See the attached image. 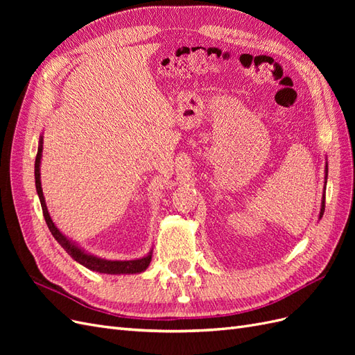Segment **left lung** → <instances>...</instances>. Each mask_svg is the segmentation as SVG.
Returning a JSON list of instances; mask_svg holds the SVG:
<instances>
[{"label":"left lung","mask_w":355,"mask_h":355,"mask_svg":"<svg viewBox=\"0 0 355 355\" xmlns=\"http://www.w3.org/2000/svg\"><path fill=\"white\" fill-rule=\"evenodd\" d=\"M326 179H327V166H326ZM326 197H323V202H321V211H320V218L323 216V213H324V204H326Z\"/></svg>","instance_id":"left-lung-1"}]
</instances>
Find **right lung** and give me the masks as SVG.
Wrapping results in <instances>:
<instances>
[{
    "mask_svg": "<svg viewBox=\"0 0 355 355\" xmlns=\"http://www.w3.org/2000/svg\"><path fill=\"white\" fill-rule=\"evenodd\" d=\"M41 153H42V139H40V145H38V153L35 157V187H37V192L40 197V202H41V209H42V214H44V219L47 227L51 232L53 237L58 240V243L67 250V253L73 257L75 261L80 262L81 265H84L85 268H89L92 271L96 272H102V274H136V272H142L145 271L149 262H151V253L148 256L142 257V259H136V261H106V259H101V257H96L92 254H87L85 252H83L81 249H78L77 245L72 244L65 235H63L58 228L56 225L53 223L46 201H44V196H42V189H41V180H40V163H41Z\"/></svg>",
    "mask_w": 355,
    "mask_h": 355,
    "instance_id": "right-lung-1",
    "label": "right lung"
}]
</instances>
